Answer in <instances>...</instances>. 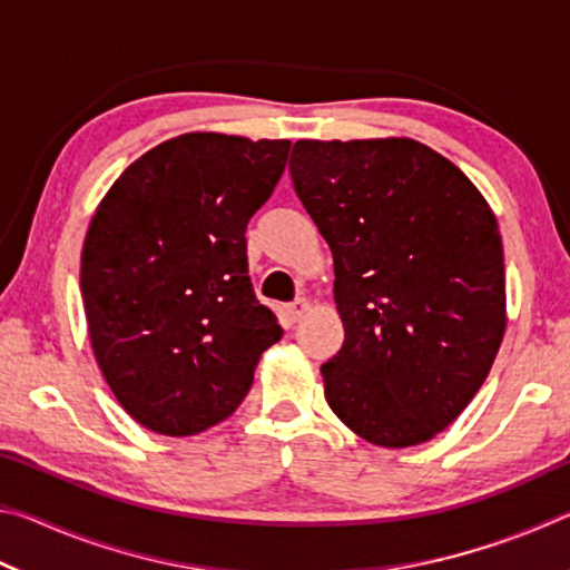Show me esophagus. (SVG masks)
<instances>
[{
  "label": "esophagus",
  "mask_w": 570,
  "mask_h": 570,
  "mask_svg": "<svg viewBox=\"0 0 570 570\" xmlns=\"http://www.w3.org/2000/svg\"><path fill=\"white\" fill-rule=\"evenodd\" d=\"M308 312V302L306 298H296V302H292L286 306V314H288V322L292 324H296V322H302L304 320V314Z\"/></svg>",
  "instance_id": "1"
}]
</instances>
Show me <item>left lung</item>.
<instances>
[{
  "instance_id": "1",
  "label": "left lung",
  "mask_w": 570,
  "mask_h": 570,
  "mask_svg": "<svg viewBox=\"0 0 570 570\" xmlns=\"http://www.w3.org/2000/svg\"><path fill=\"white\" fill-rule=\"evenodd\" d=\"M294 190L334 256L344 344L324 397L380 448H410L475 397L505 332L498 220L470 178L410 138L298 140Z\"/></svg>"
}]
</instances>
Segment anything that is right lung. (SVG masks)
Wrapping results in <instances>:
<instances>
[{"label":"right lung","instance_id":"right-lung-1","mask_svg":"<svg viewBox=\"0 0 570 570\" xmlns=\"http://www.w3.org/2000/svg\"><path fill=\"white\" fill-rule=\"evenodd\" d=\"M288 140L186 132L112 183L82 246L95 360L122 410L158 435L214 428L282 340L248 278L246 226L286 168Z\"/></svg>","mask_w":570,"mask_h":570}]
</instances>
